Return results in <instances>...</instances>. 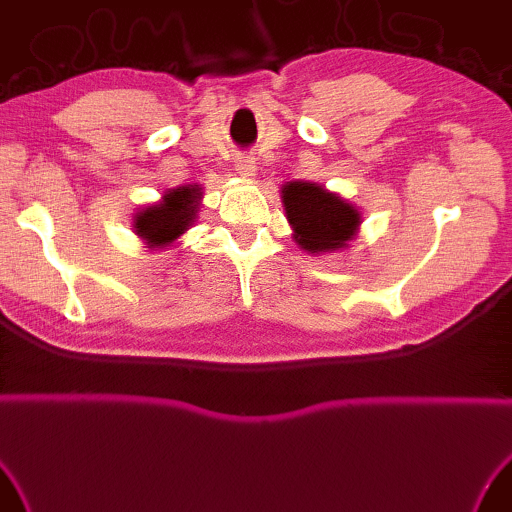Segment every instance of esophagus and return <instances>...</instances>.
<instances>
[{
	"mask_svg": "<svg viewBox=\"0 0 512 512\" xmlns=\"http://www.w3.org/2000/svg\"><path fill=\"white\" fill-rule=\"evenodd\" d=\"M234 170H237L241 177H253L255 175L253 157H248V154H239L237 161H234Z\"/></svg>",
	"mask_w": 512,
	"mask_h": 512,
	"instance_id": "1",
	"label": "esophagus"
}]
</instances>
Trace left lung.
<instances>
[{"label": "left lung", "mask_w": 512, "mask_h": 512, "mask_svg": "<svg viewBox=\"0 0 512 512\" xmlns=\"http://www.w3.org/2000/svg\"><path fill=\"white\" fill-rule=\"evenodd\" d=\"M282 202L296 243L307 253L344 248L360 227V212L351 202L312 182H287Z\"/></svg>", "instance_id": "left-lung-1"}]
</instances>
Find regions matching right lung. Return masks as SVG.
<instances>
[{"label":"right lung","instance_id":"add662e5","mask_svg":"<svg viewBox=\"0 0 512 512\" xmlns=\"http://www.w3.org/2000/svg\"><path fill=\"white\" fill-rule=\"evenodd\" d=\"M200 196L202 193L198 184H186L166 191L159 202L143 207L134 216L136 234L150 248L170 246L193 225V218L198 214Z\"/></svg>","mask_w":512,"mask_h":512}]
</instances>
